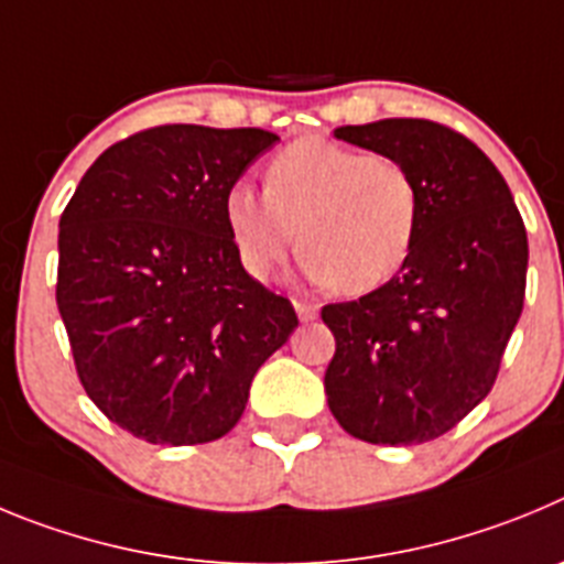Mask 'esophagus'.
I'll use <instances>...</instances> for the list:
<instances>
[{
  "label": "esophagus",
  "mask_w": 564,
  "mask_h": 564,
  "mask_svg": "<svg viewBox=\"0 0 564 564\" xmlns=\"http://www.w3.org/2000/svg\"><path fill=\"white\" fill-rule=\"evenodd\" d=\"M294 308H297V317H301L303 323H312V319H317V312H319V308L314 306V303L294 301Z\"/></svg>",
  "instance_id": "obj_1"
}]
</instances>
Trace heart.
<instances>
[{
    "label": "heart",
    "mask_w": 564,
    "mask_h": 564,
    "mask_svg": "<svg viewBox=\"0 0 564 564\" xmlns=\"http://www.w3.org/2000/svg\"><path fill=\"white\" fill-rule=\"evenodd\" d=\"M225 221L238 261L256 281H270L292 258L301 230L308 281L368 294L408 261L421 194L393 156L303 137L272 156L263 194L247 182L227 187Z\"/></svg>",
    "instance_id": "obj_1"
}]
</instances>
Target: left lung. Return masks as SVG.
<instances>
[{
  "label": "left lung",
  "instance_id": "left-lung-1",
  "mask_svg": "<svg viewBox=\"0 0 564 564\" xmlns=\"http://www.w3.org/2000/svg\"><path fill=\"white\" fill-rule=\"evenodd\" d=\"M413 174V250L377 292L323 306L334 334L328 408L368 444H424L489 395L522 314L529 238L495 162L449 126L388 118L334 129Z\"/></svg>",
  "mask_w": 564,
  "mask_h": 564
}]
</instances>
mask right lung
<instances>
[{"mask_svg":"<svg viewBox=\"0 0 564 564\" xmlns=\"http://www.w3.org/2000/svg\"><path fill=\"white\" fill-rule=\"evenodd\" d=\"M278 143L263 129L154 126L109 145L58 221V301L100 413L149 444L230 433L256 370L297 326L247 275L227 187Z\"/></svg>","mask_w":564,"mask_h":564,"instance_id":"right-lung-1","label":"right lung"}]
</instances>
